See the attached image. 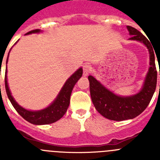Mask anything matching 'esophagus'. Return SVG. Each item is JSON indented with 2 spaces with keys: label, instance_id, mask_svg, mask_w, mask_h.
<instances>
[{
  "label": "esophagus",
  "instance_id": "1",
  "mask_svg": "<svg viewBox=\"0 0 160 160\" xmlns=\"http://www.w3.org/2000/svg\"><path fill=\"white\" fill-rule=\"evenodd\" d=\"M82 69H83V75L87 76L88 75V73L90 72V70H91V66H90L89 64H85L84 66H83Z\"/></svg>",
  "mask_w": 160,
  "mask_h": 160
}]
</instances>
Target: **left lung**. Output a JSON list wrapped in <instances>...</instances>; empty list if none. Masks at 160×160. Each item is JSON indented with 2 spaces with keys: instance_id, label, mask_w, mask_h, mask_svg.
<instances>
[{
  "instance_id": "1",
  "label": "left lung",
  "mask_w": 160,
  "mask_h": 160,
  "mask_svg": "<svg viewBox=\"0 0 160 160\" xmlns=\"http://www.w3.org/2000/svg\"><path fill=\"white\" fill-rule=\"evenodd\" d=\"M127 27L131 36L129 38L130 40L142 42L149 50L150 67L140 91L138 94L127 97L116 95L93 76H88L90 96L94 107L103 117L114 121L132 119L139 115L149 105L157 83V70L155 62V55L156 53L155 54L152 44L136 29L129 25ZM157 60L159 61V59L157 58Z\"/></svg>"
}]
</instances>
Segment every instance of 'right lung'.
Here are the masks:
<instances>
[{
  "instance_id": "1",
  "label": "right lung",
  "mask_w": 160,
  "mask_h": 160,
  "mask_svg": "<svg viewBox=\"0 0 160 160\" xmlns=\"http://www.w3.org/2000/svg\"><path fill=\"white\" fill-rule=\"evenodd\" d=\"M40 29H33L28 32L26 34H31V33H36L40 32ZM8 62V58L6 61V64ZM82 75V69L79 68L77 71L70 76L67 79V81L64 84L61 91L59 92L58 95L57 96L56 99L48 107L41 110V111H28L26 109L23 108L17 102L12 96L11 95V92L9 90L7 82V68L5 70V90H6L7 95L8 99L11 102L12 105L15 108L18 114L26 121L34 125H45V124H50L53 122H57L58 120L60 119L62 117L66 114L69 105H70V100L71 92L73 90L74 85L77 83L78 79Z\"/></svg>"
}]
</instances>
